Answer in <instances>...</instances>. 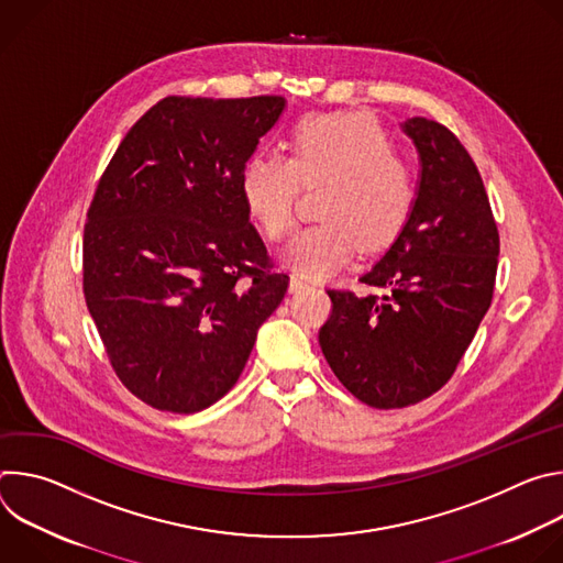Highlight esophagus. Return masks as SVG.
<instances>
[{
	"mask_svg": "<svg viewBox=\"0 0 563 563\" xmlns=\"http://www.w3.org/2000/svg\"><path fill=\"white\" fill-rule=\"evenodd\" d=\"M302 287H307V280L302 276H298V274H291L289 276V291H298Z\"/></svg>",
	"mask_w": 563,
	"mask_h": 563,
	"instance_id": "34e87169",
	"label": "esophagus"
}]
</instances>
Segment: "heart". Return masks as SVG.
<instances>
[{
    "instance_id": "1",
    "label": "heart",
    "mask_w": 563,
    "mask_h": 563,
    "mask_svg": "<svg viewBox=\"0 0 563 563\" xmlns=\"http://www.w3.org/2000/svg\"><path fill=\"white\" fill-rule=\"evenodd\" d=\"M302 185L330 183L318 216L285 252V263L302 278L323 280L345 267L358 245L378 252L406 229L417 183L396 155L391 135L367 113H316L291 131V155L256 153L240 176L250 216L272 240L296 224V198Z\"/></svg>"
}]
</instances>
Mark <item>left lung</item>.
<instances>
[{
    "label": "left lung",
    "mask_w": 563,
    "mask_h": 563,
    "mask_svg": "<svg viewBox=\"0 0 563 563\" xmlns=\"http://www.w3.org/2000/svg\"><path fill=\"white\" fill-rule=\"evenodd\" d=\"M419 151L417 202L406 229L361 283L389 294L330 289L318 332L336 378L369 408L415 406L439 391L472 343L495 291L499 231L484 180L443 124H400Z\"/></svg>",
    "instance_id": "obj_1"
}]
</instances>
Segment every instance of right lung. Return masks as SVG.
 <instances>
[{
	"label": "right lung",
	"mask_w": 563,
	"mask_h": 563,
	"mask_svg": "<svg viewBox=\"0 0 563 563\" xmlns=\"http://www.w3.org/2000/svg\"><path fill=\"white\" fill-rule=\"evenodd\" d=\"M280 96H169L124 135L85 224V298L109 361L146 406L194 415L243 372L285 298L240 191Z\"/></svg>",
	"instance_id": "1"
}]
</instances>
